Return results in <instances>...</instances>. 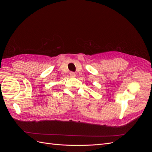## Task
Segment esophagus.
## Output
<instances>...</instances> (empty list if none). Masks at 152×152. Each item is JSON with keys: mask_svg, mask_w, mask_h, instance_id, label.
Returning <instances> with one entry per match:
<instances>
[{"mask_svg": "<svg viewBox=\"0 0 152 152\" xmlns=\"http://www.w3.org/2000/svg\"><path fill=\"white\" fill-rule=\"evenodd\" d=\"M70 75L72 77H75L76 76V74H75V73H74V72H70Z\"/></svg>", "mask_w": 152, "mask_h": 152, "instance_id": "esophagus-1", "label": "esophagus"}]
</instances>
